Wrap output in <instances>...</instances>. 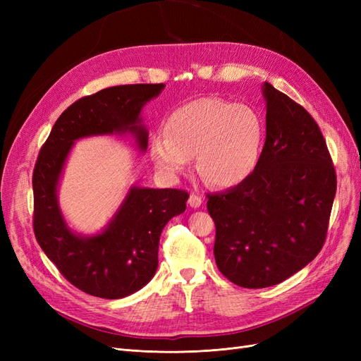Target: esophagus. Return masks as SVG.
<instances>
[{
    "mask_svg": "<svg viewBox=\"0 0 361 361\" xmlns=\"http://www.w3.org/2000/svg\"><path fill=\"white\" fill-rule=\"evenodd\" d=\"M188 204L191 206V207H199L200 204H202V197L199 194H195V192H191L190 194V197H188Z\"/></svg>",
    "mask_w": 361,
    "mask_h": 361,
    "instance_id": "obj_1",
    "label": "esophagus"
}]
</instances>
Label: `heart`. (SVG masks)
Here are the masks:
<instances>
[{
	"instance_id": "heart-1",
	"label": "heart",
	"mask_w": 361,
	"mask_h": 361,
	"mask_svg": "<svg viewBox=\"0 0 361 361\" xmlns=\"http://www.w3.org/2000/svg\"><path fill=\"white\" fill-rule=\"evenodd\" d=\"M264 141L265 125L255 108L199 97L167 116L164 134L150 141V157L164 174L178 176L197 155V170L207 183L232 188L253 174Z\"/></svg>"
}]
</instances>
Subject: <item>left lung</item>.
<instances>
[{"mask_svg":"<svg viewBox=\"0 0 361 361\" xmlns=\"http://www.w3.org/2000/svg\"><path fill=\"white\" fill-rule=\"evenodd\" d=\"M267 138L251 176L207 194L218 269L248 289L274 286L321 251L336 195V171L318 123L264 84Z\"/></svg>","mask_w":361,"mask_h":361,"instance_id":"obj_1","label":"left lung"}]
</instances>
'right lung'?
Listing matches in <instances>:
<instances>
[{
	"label": "right lung",
	"mask_w": 361,
	"mask_h": 361,
	"mask_svg": "<svg viewBox=\"0 0 361 361\" xmlns=\"http://www.w3.org/2000/svg\"><path fill=\"white\" fill-rule=\"evenodd\" d=\"M164 84L108 87L84 96L64 110L42 146L32 171V228L40 248L69 283L93 297L117 300L140 290L155 276L162 228L185 212L190 194L176 188L130 187L104 232L81 236L61 215L57 187L75 140L130 133L141 152L147 129L141 108Z\"/></svg>",
	"instance_id": "add662e5"
}]
</instances>
